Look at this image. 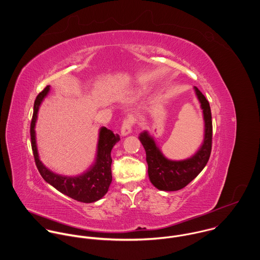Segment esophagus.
Masks as SVG:
<instances>
[{
    "mask_svg": "<svg viewBox=\"0 0 260 260\" xmlns=\"http://www.w3.org/2000/svg\"><path fill=\"white\" fill-rule=\"evenodd\" d=\"M133 123H134V118L131 117V116L124 119V121L122 123V126H121V135L122 136H126V135L131 133Z\"/></svg>",
    "mask_w": 260,
    "mask_h": 260,
    "instance_id": "obj_1",
    "label": "esophagus"
}]
</instances>
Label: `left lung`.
Segmentation results:
<instances>
[{
  "label": "left lung",
  "mask_w": 260,
  "mask_h": 260,
  "mask_svg": "<svg viewBox=\"0 0 260 260\" xmlns=\"http://www.w3.org/2000/svg\"><path fill=\"white\" fill-rule=\"evenodd\" d=\"M203 110L205 123L204 140L200 149L190 158L173 161L167 159L157 147L154 139L145 131L139 139L146 151L150 181L159 190L176 191L189 184L207 164L212 147V117L209 102L197 87H194Z\"/></svg>",
  "instance_id": "8db88e82"
}]
</instances>
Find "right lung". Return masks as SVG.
Here are the masks:
<instances>
[{
    "instance_id": "1",
    "label": "right lung",
    "mask_w": 260,
    "mask_h": 260,
    "mask_svg": "<svg viewBox=\"0 0 260 260\" xmlns=\"http://www.w3.org/2000/svg\"><path fill=\"white\" fill-rule=\"evenodd\" d=\"M49 91L50 86H47L41 93L38 94L34 103V113L30 129L32 150L38 170L46 182L55 187L61 193L79 202H95L101 199L107 193L111 184V150L113 146L120 140V137L117 134L115 135L113 131L106 127H102L99 133L96 162L87 172L76 177L61 176L53 173L46 168L39 159L35 135V125L39 106Z\"/></svg>"
}]
</instances>
